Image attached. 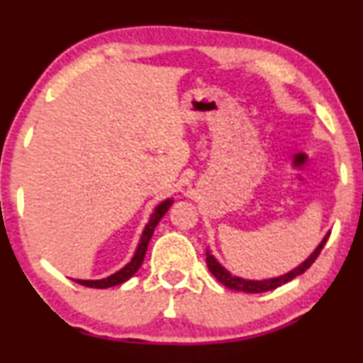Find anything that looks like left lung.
Returning <instances> with one entry per match:
<instances>
[{
  "mask_svg": "<svg viewBox=\"0 0 363 363\" xmlns=\"http://www.w3.org/2000/svg\"><path fill=\"white\" fill-rule=\"evenodd\" d=\"M329 240V235H325L324 240L320 241V245L315 247V251L312 252V255L307 257V259L302 262L296 267V269H292L287 272V274H282L279 277H271V279H262V281H251V279H242V277H238V276H233L230 271H226L225 267H223L220 262L215 259V256L211 255L210 250H206V264H208V269L213 276L216 277L218 281L221 282L223 286H226L228 289H235V291H241V292H250V294H259V292H266V291H272L276 289V287H279L282 284H286V282H289L294 279V277L301 276L302 272H306L309 267L312 266V262L317 259V256L320 255L322 247Z\"/></svg>",
  "mask_w": 363,
  "mask_h": 363,
  "instance_id": "obj_1",
  "label": "left lung"
}]
</instances>
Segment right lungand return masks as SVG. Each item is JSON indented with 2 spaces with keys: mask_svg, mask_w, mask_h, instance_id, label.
<instances>
[{
  "mask_svg": "<svg viewBox=\"0 0 363 363\" xmlns=\"http://www.w3.org/2000/svg\"><path fill=\"white\" fill-rule=\"evenodd\" d=\"M172 203H173V200L162 201L160 205L155 208V211L152 213L150 221L147 223L145 230H143V233H142L140 242H138L135 255H133L132 261L128 262L127 266H123L121 271L116 272V274H112V276H108V277H104V279H96V281H91V279H89V281L87 279H72V281H76L77 284H81V286L96 287V289H107V287L118 286V284H122V282H125V281L130 279V277L138 271V267L142 266L143 257H145L148 242H150V240H152L153 231H155L158 221H160L162 218H163V215H165V213L168 211V208L172 206Z\"/></svg>",
  "mask_w": 363,
  "mask_h": 363,
  "instance_id": "add662e5",
  "label": "right lung"
}]
</instances>
